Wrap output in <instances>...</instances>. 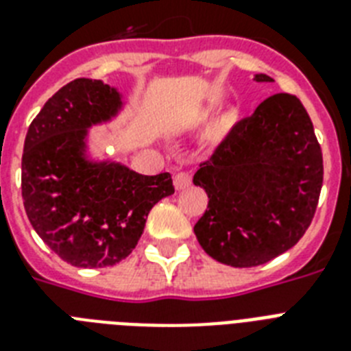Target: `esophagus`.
<instances>
[{
    "label": "esophagus",
    "instance_id": "34e87169",
    "mask_svg": "<svg viewBox=\"0 0 351 351\" xmlns=\"http://www.w3.org/2000/svg\"><path fill=\"white\" fill-rule=\"evenodd\" d=\"M191 186V176L186 171H180L175 175V187L180 191V189H186V187Z\"/></svg>",
    "mask_w": 351,
    "mask_h": 351
}]
</instances>
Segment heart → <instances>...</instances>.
Masks as SVG:
<instances>
[{
  "mask_svg": "<svg viewBox=\"0 0 351 351\" xmlns=\"http://www.w3.org/2000/svg\"><path fill=\"white\" fill-rule=\"evenodd\" d=\"M231 123H233V117H231V114H228V117L222 118V121H220V132H224L226 129L231 125Z\"/></svg>",
  "mask_w": 351,
  "mask_h": 351,
  "instance_id": "b5f03b06",
  "label": "heart"
}]
</instances>
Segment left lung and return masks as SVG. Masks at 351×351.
<instances>
[{
  "mask_svg": "<svg viewBox=\"0 0 351 351\" xmlns=\"http://www.w3.org/2000/svg\"><path fill=\"white\" fill-rule=\"evenodd\" d=\"M256 82H273L256 74ZM322 153L293 95L269 96L240 120L193 176L208 193L195 224L204 251L233 267L266 264L293 247L315 215Z\"/></svg>",
  "mask_w": 351,
  "mask_h": 351,
  "instance_id": "left-lung-1",
  "label": "left lung"
}]
</instances>
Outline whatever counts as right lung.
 Instances as JSON below:
<instances>
[{"label": "right lung", "instance_id": "right-lung-1", "mask_svg": "<svg viewBox=\"0 0 351 351\" xmlns=\"http://www.w3.org/2000/svg\"><path fill=\"white\" fill-rule=\"evenodd\" d=\"M121 95L78 78L47 100L25 136L21 197L41 240L76 267L114 266L131 255L149 211L175 193L169 173L140 175L112 160H90L93 125L111 121Z\"/></svg>", "mask_w": 351, "mask_h": 351}]
</instances>
